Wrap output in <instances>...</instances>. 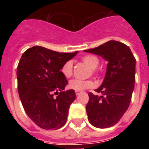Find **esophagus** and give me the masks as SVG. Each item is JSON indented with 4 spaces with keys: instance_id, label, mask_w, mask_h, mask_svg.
<instances>
[{
    "instance_id": "1",
    "label": "esophagus",
    "mask_w": 149,
    "mask_h": 149,
    "mask_svg": "<svg viewBox=\"0 0 149 149\" xmlns=\"http://www.w3.org/2000/svg\"><path fill=\"white\" fill-rule=\"evenodd\" d=\"M82 93L81 91H76V94H77V95H79V93Z\"/></svg>"
}]
</instances>
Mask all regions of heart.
Wrapping results in <instances>:
<instances>
[{
  "label": "heart",
  "instance_id": "1",
  "mask_svg": "<svg viewBox=\"0 0 149 149\" xmlns=\"http://www.w3.org/2000/svg\"><path fill=\"white\" fill-rule=\"evenodd\" d=\"M82 61L91 69L92 74H97L98 72L96 68L99 65V59L93 55H86L82 57ZM61 72L66 78H70L72 75V63L71 61L65 62L61 68ZM94 86L91 80H82V79H72L70 82L69 86L74 91H84L85 89L91 88Z\"/></svg>",
  "mask_w": 149,
  "mask_h": 149
}]
</instances>
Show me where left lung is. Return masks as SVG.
I'll list each match as a JSON object with an SVG mask.
<instances>
[{
    "instance_id": "obj_1",
    "label": "left lung",
    "mask_w": 149,
    "mask_h": 149,
    "mask_svg": "<svg viewBox=\"0 0 149 149\" xmlns=\"http://www.w3.org/2000/svg\"><path fill=\"white\" fill-rule=\"evenodd\" d=\"M84 52L98 55L108 62L103 84L96 90L103 95L88 93L86 106L88 120L96 127H112L122 118L131 103L136 60L130 48L118 41H108Z\"/></svg>"
}]
</instances>
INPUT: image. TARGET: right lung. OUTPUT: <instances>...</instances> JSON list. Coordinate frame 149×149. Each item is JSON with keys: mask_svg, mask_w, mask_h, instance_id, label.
<instances>
[{"mask_svg": "<svg viewBox=\"0 0 149 149\" xmlns=\"http://www.w3.org/2000/svg\"><path fill=\"white\" fill-rule=\"evenodd\" d=\"M58 52L34 46L22 54L17 68V91L27 115L41 128L58 129L67 120L76 99L61 68L77 54Z\"/></svg>", "mask_w": 149, "mask_h": 149, "instance_id": "add662e5", "label": "right lung"}]
</instances>
